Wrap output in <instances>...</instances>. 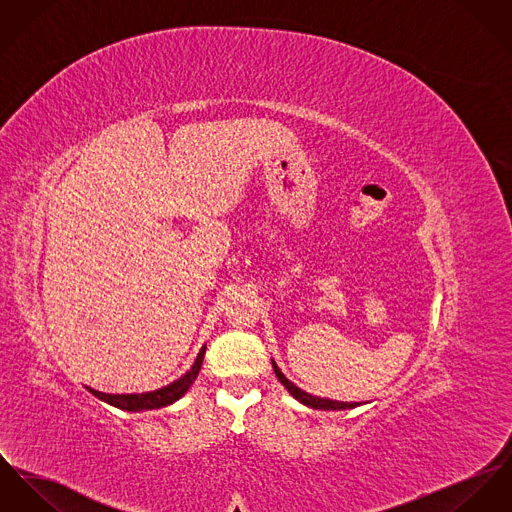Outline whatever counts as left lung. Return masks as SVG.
I'll return each instance as SVG.
<instances>
[{
  "mask_svg": "<svg viewBox=\"0 0 512 512\" xmlns=\"http://www.w3.org/2000/svg\"><path fill=\"white\" fill-rule=\"evenodd\" d=\"M273 368H275L276 378L280 380V384L292 394V397H296L298 401H302L304 405H308V407H314V409H333V411H339V409H351V407H356L358 403H347V401H333V399H323V397H315V395L306 394L304 390H300L298 386H294L282 372H280V368L276 366L275 362H273Z\"/></svg>",
  "mask_w": 512,
  "mask_h": 512,
  "instance_id": "8db88e82",
  "label": "left lung"
}]
</instances>
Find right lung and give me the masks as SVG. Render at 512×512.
<instances>
[{
    "label": "right lung",
    "mask_w": 512,
    "mask_h": 512,
    "mask_svg": "<svg viewBox=\"0 0 512 512\" xmlns=\"http://www.w3.org/2000/svg\"><path fill=\"white\" fill-rule=\"evenodd\" d=\"M206 353V347L200 349L197 360L193 364V368L181 376L179 380H175L173 384L156 390V392H148V394H103V392H95V390H89L91 394L111 405H115L118 409H126V411H142V409H159V407H165V405H171L173 401H177L179 397L187 394V390L191 388V384L197 380L198 370H200V364H202V358Z\"/></svg>",
    "instance_id": "add662e5"
}]
</instances>
